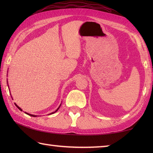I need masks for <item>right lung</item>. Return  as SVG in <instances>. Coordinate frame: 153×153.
<instances>
[{
    "label": "right lung",
    "mask_w": 153,
    "mask_h": 153,
    "mask_svg": "<svg viewBox=\"0 0 153 153\" xmlns=\"http://www.w3.org/2000/svg\"><path fill=\"white\" fill-rule=\"evenodd\" d=\"M15 105H16V106H17V107H18V109H19V110H21V111H22V109H21L20 108H19V106H18L17 105H16V104H15ZM60 106H59V107H58V108H57V110H56V111H55V112H52V113H51V114H53V113H54V112H56L57 111V110H58V109H59V108H60ZM25 114H27V115H30V116H33V117H35V116H35V115H33V114H28V113H27V112H25Z\"/></svg>",
    "instance_id": "right-lung-1"
}]
</instances>
